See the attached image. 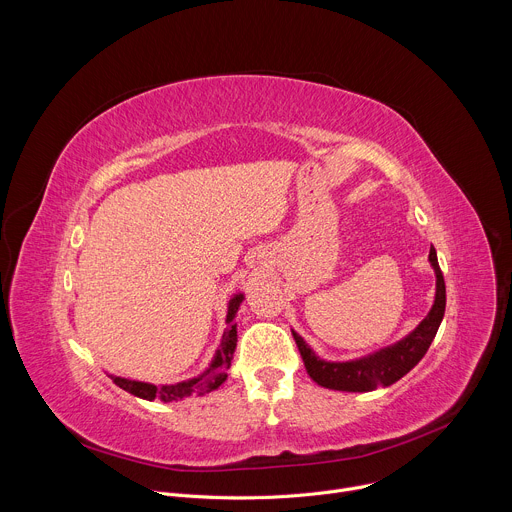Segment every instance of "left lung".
I'll use <instances>...</instances> for the list:
<instances>
[{
  "mask_svg": "<svg viewBox=\"0 0 512 512\" xmlns=\"http://www.w3.org/2000/svg\"><path fill=\"white\" fill-rule=\"evenodd\" d=\"M429 263L435 271L433 306L413 332H409L405 338L387 348H381L373 354L354 360L330 362L316 356V352L306 344V340L298 332L291 330L312 381H316L320 387L334 391L367 393L397 383L415 367V364L425 356L429 344L433 342L446 312V283L433 247L429 249Z\"/></svg>",
  "mask_w": 512,
  "mask_h": 512,
  "instance_id": "obj_1",
  "label": "left lung"
}]
</instances>
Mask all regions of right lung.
Here are the masks:
<instances>
[{
  "mask_svg": "<svg viewBox=\"0 0 512 512\" xmlns=\"http://www.w3.org/2000/svg\"><path fill=\"white\" fill-rule=\"evenodd\" d=\"M243 300H245L243 294H235L231 298L229 312H227V328L223 332L221 346H218V350L210 362V367L202 375L182 381V383H176V385H152V383L131 381V379H123V377H115V375H109V377L113 379V383L117 387H121L123 391L131 393L139 399H145V401L160 399L164 403H172V401H182L184 397H190V395H204L208 391L218 389L227 381V369L231 367V360H233V354L237 348L235 316H237Z\"/></svg>",
  "mask_w": 512,
  "mask_h": 512,
  "instance_id": "add662e5",
  "label": "right lung"
}]
</instances>
